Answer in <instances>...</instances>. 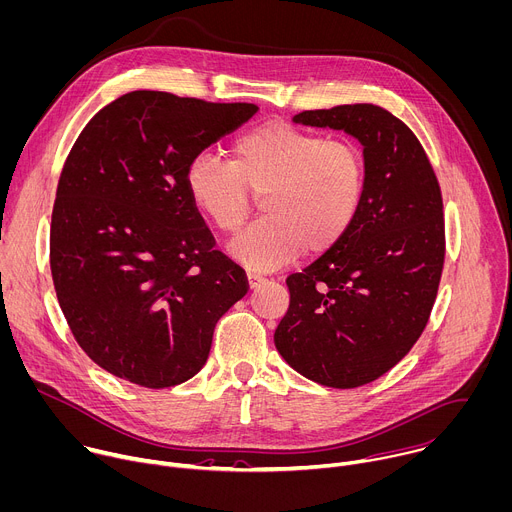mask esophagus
<instances>
[{"label":"esophagus","instance_id":"1","mask_svg":"<svg viewBox=\"0 0 512 512\" xmlns=\"http://www.w3.org/2000/svg\"><path fill=\"white\" fill-rule=\"evenodd\" d=\"M247 281H249V287L251 289H255L257 285H261L265 279L261 277V275H257V273H247Z\"/></svg>","mask_w":512,"mask_h":512}]
</instances>
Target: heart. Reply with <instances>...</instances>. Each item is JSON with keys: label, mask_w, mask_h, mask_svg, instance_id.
<instances>
[{"label": "heart", "mask_w": 512, "mask_h": 512, "mask_svg": "<svg viewBox=\"0 0 512 512\" xmlns=\"http://www.w3.org/2000/svg\"><path fill=\"white\" fill-rule=\"evenodd\" d=\"M368 168L362 148L285 120L239 134L231 162L193 156L185 189L193 209L219 233L233 235L261 197L263 219L239 233L229 253L255 271H273L301 255H321L342 241L362 211Z\"/></svg>", "instance_id": "obj_1"}]
</instances>
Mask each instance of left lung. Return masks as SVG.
<instances>
[{
  "label": "left lung",
  "instance_id": "left-lung-1",
  "mask_svg": "<svg viewBox=\"0 0 512 512\" xmlns=\"http://www.w3.org/2000/svg\"><path fill=\"white\" fill-rule=\"evenodd\" d=\"M293 122L358 138L368 187L350 233L287 277L275 348L311 382L358 388L392 370L428 323L444 265L442 193L420 140L380 106L305 110Z\"/></svg>",
  "mask_w": 512,
  "mask_h": 512
}]
</instances>
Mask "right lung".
Segmentation results:
<instances>
[{
    "mask_svg": "<svg viewBox=\"0 0 512 512\" xmlns=\"http://www.w3.org/2000/svg\"><path fill=\"white\" fill-rule=\"evenodd\" d=\"M259 108L136 90L104 106L62 168L50 267L64 317L88 358L142 388L205 366L217 321L249 289L193 209V156Z\"/></svg>",
    "mask_w": 512,
    "mask_h": 512,
    "instance_id": "obj_1",
    "label": "right lung"
}]
</instances>
